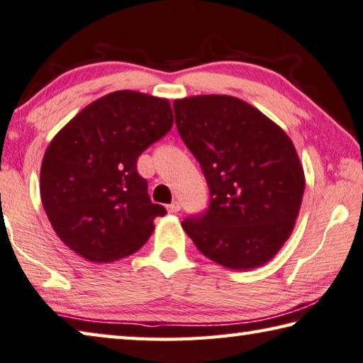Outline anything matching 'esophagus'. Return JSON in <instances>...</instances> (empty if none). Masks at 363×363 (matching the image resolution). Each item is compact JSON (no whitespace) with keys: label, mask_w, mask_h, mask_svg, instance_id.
<instances>
[{"label":"esophagus","mask_w":363,"mask_h":363,"mask_svg":"<svg viewBox=\"0 0 363 363\" xmlns=\"http://www.w3.org/2000/svg\"><path fill=\"white\" fill-rule=\"evenodd\" d=\"M180 208H182V206H180V202H172V204H169L167 206V212L169 213H177V212H180Z\"/></svg>","instance_id":"34e87169"}]
</instances>
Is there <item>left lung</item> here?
Wrapping results in <instances>:
<instances>
[{"label": "left lung", "mask_w": 363, "mask_h": 363, "mask_svg": "<svg viewBox=\"0 0 363 363\" xmlns=\"http://www.w3.org/2000/svg\"><path fill=\"white\" fill-rule=\"evenodd\" d=\"M174 108L178 132L211 188L208 211L183 221V230L223 268L266 264L287 242L301 208L306 180L294 142L233 95H193Z\"/></svg>", "instance_id": "left-lung-1"}]
</instances>
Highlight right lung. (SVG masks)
I'll return each mask as SVG.
<instances>
[{
    "label": "right lung",
    "mask_w": 363,
    "mask_h": 363,
    "mask_svg": "<svg viewBox=\"0 0 363 363\" xmlns=\"http://www.w3.org/2000/svg\"><path fill=\"white\" fill-rule=\"evenodd\" d=\"M174 125L167 99L116 91L94 100L50 140L41 202L57 236L91 263L135 253L165 208L152 204L137 159Z\"/></svg>",
    "instance_id": "add662e5"
}]
</instances>
